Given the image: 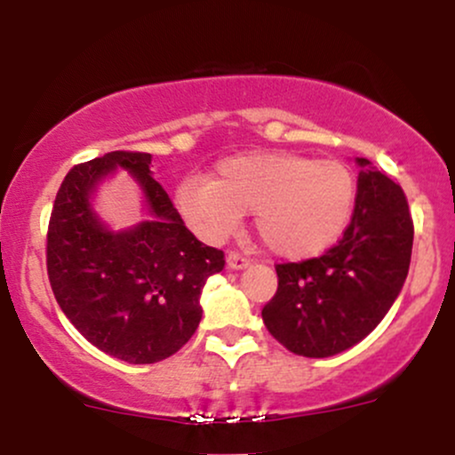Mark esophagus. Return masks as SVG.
Listing matches in <instances>:
<instances>
[{
  "instance_id": "esophagus-1",
  "label": "esophagus",
  "mask_w": 455,
  "mask_h": 455,
  "mask_svg": "<svg viewBox=\"0 0 455 455\" xmlns=\"http://www.w3.org/2000/svg\"><path fill=\"white\" fill-rule=\"evenodd\" d=\"M227 265H228V269H245L250 265V260L237 252H228Z\"/></svg>"
}]
</instances>
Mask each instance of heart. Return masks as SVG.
<instances>
[{
	"label": "heart",
	"mask_w": 455,
	"mask_h": 455,
	"mask_svg": "<svg viewBox=\"0 0 455 455\" xmlns=\"http://www.w3.org/2000/svg\"><path fill=\"white\" fill-rule=\"evenodd\" d=\"M357 184L347 164L291 151H252L222 160L216 180L188 177L175 205L205 242L220 243L237 231L243 213L282 259H312L331 248L353 218Z\"/></svg>",
	"instance_id": "obj_1"
}]
</instances>
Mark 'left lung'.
<instances>
[{
    "label": "left lung",
    "instance_id": "1",
    "mask_svg": "<svg viewBox=\"0 0 455 455\" xmlns=\"http://www.w3.org/2000/svg\"><path fill=\"white\" fill-rule=\"evenodd\" d=\"M355 162L357 198L342 239L323 257L278 265V291L263 307L271 336L304 357H331L362 342L409 274L412 220L404 192L370 160Z\"/></svg>",
    "mask_w": 455,
    "mask_h": 455
}]
</instances>
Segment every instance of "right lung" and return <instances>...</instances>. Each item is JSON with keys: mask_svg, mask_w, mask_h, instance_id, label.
Returning <instances> with one entry per match:
<instances>
[{"mask_svg": "<svg viewBox=\"0 0 455 455\" xmlns=\"http://www.w3.org/2000/svg\"><path fill=\"white\" fill-rule=\"evenodd\" d=\"M151 154L111 151L61 181L46 235L51 289L68 321L93 347L128 363H156L190 340L201 293L224 252L186 228L151 173ZM124 168L138 181L148 220L113 232L92 210L104 179Z\"/></svg>", "mask_w": 455, "mask_h": 455, "instance_id": "obj_1", "label": "right lung"}]
</instances>
